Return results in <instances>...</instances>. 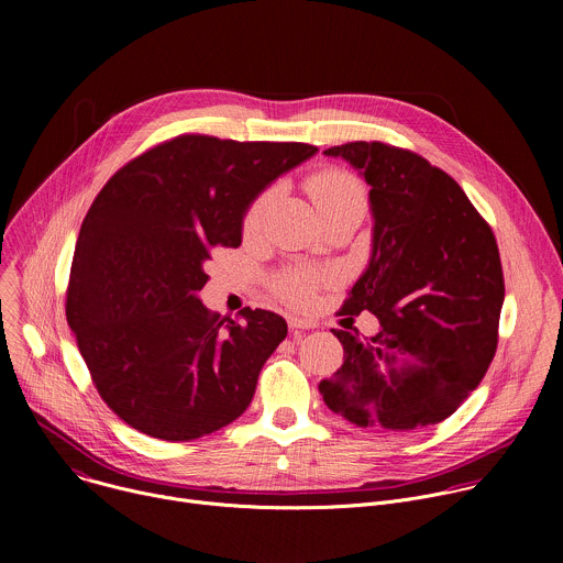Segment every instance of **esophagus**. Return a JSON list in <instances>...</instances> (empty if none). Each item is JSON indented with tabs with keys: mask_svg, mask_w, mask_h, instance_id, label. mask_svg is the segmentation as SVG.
Here are the masks:
<instances>
[{
	"mask_svg": "<svg viewBox=\"0 0 563 563\" xmlns=\"http://www.w3.org/2000/svg\"><path fill=\"white\" fill-rule=\"evenodd\" d=\"M287 323H289L291 330H311V328L316 325L313 320H309V318H305V316H296V313H291V316L287 318Z\"/></svg>",
	"mask_w": 563,
	"mask_h": 563,
	"instance_id": "obj_1",
	"label": "esophagus"
}]
</instances>
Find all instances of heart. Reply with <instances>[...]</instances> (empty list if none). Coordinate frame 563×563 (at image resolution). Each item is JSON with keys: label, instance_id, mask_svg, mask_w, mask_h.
Returning a JSON list of instances; mask_svg holds the SVG:
<instances>
[{"label": "heart", "instance_id": "obj_1", "mask_svg": "<svg viewBox=\"0 0 563 563\" xmlns=\"http://www.w3.org/2000/svg\"><path fill=\"white\" fill-rule=\"evenodd\" d=\"M307 191L311 196V200L316 202V207L323 211L345 198H354V196H363L358 183L341 172H323V174H316L307 180ZM269 196H261L247 211L245 216V231H254L267 209ZM323 280L318 274L307 272V269H291L285 276H280L278 280V294L294 305H307L318 287V283Z\"/></svg>", "mask_w": 563, "mask_h": 563}]
</instances>
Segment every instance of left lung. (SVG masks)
<instances>
[{"mask_svg":"<svg viewBox=\"0 0 563 563\" xmlns=\"http://www.w3.org/2000/svg\"><path fill=\"white\" fill-rule=\"evenodd\" d=\"M369 185L372 252L343 311L378 332L332 330L343 365L320 380L328 408L358 428L434 426L484 378L497 350L504 274L497 240L463 189L417 153L383 142L323 151Z\"/></svg>","mask_w":563,"mask_h":563,"instance_id":"obj_1","label":"left lung"}]
</instances>
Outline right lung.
Listing matches in <instances>:
<instances>
[{
    "label": "right lung",
    "instance_id": "add662e5",
    "mask_svg": "<svg viewBox=\"0 0 563 563\" xmlns=\"http://www.w3.org/2000/svg\"><path fill=\"white\" fill-rule=\"evenodd\" d=\"M316 151L180 135L131 159L98 194L75 245L66 320L124 423L191 441L250 408L287 323L252 307L243 320L211 313L200 300L209 252L243 243L254 200Z\"/></svg>",
    "mask_w": 563,
    "mask_h": 563
}]
</instances>
